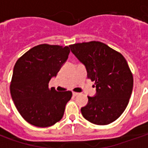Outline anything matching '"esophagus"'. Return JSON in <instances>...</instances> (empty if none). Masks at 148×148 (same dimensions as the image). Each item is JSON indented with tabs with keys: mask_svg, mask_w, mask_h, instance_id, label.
Wrapping results in <instances>:
<instances>
[{
	"mask_svg": "<svg viewBox=\"0 0 148 148\" xmlns=\"http://www.w3.org/2000/svg\"><path fill=\"white\" fill-rule=\"evenodd\" d=\"M78 94H79V93H76V92H73V95H74V97L77 96Z\"/></svg>",
	"mask_w": 148,
	"mask_h": 148,
	"instance_id": "1",
	"label": "esophagus"
}]
</instances>
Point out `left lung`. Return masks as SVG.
Returning a JSON list of instances; mask_svg holds the SVG:
<instances>
[{"instance_id": "left-lung-1", "label": "left lung", "mask_w": 148, "mask_h": 148, "mask_svg": "<svg viewBox=\"0 0 148 148\" xmlns=\"http://www.w3.org/2000/svg\"><path fill=\"white\" fill-rule=\"evenodd\" d=\"M69 47L86 66L88 78L95 82V96L88 97V104L81 109L83 117L97 125L115 121L126 109L133 88V77L126 59L98 41Z\"/></svg>"}]
</instances>
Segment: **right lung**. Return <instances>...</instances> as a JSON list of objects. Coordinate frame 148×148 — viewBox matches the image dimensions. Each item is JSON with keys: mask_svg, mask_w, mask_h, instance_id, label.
I'll return each instance as SVG.
<instances>
[{"mask_svg": "<svg viewBox=\"0 0 148 148\" xmlns=\"http://www.w3.org/2000/svg\"><path fill=\"white\" fill-rule=\"evenodd\" d=\"M69 47L40 44L18 59L10 84V93L16 108L25 121L34 126L46 127L61 120L71 91L58 92L49 88L67 60Z\"/></svg>", "mask_w": 148, "mask_h": 148, "instance_id": "obj_1", "label": "right lung"}]
</instances>
